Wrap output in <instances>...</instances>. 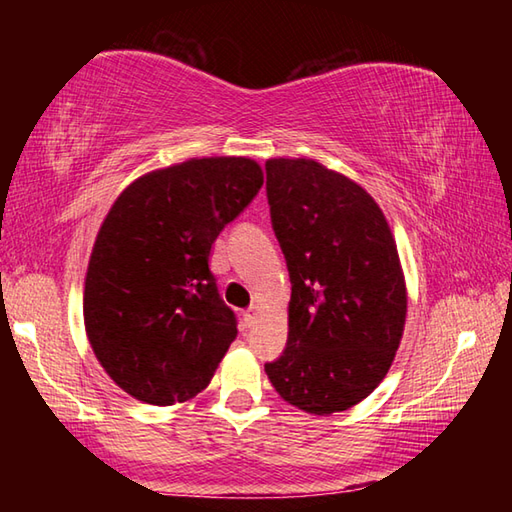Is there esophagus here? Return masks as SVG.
<instances>
[{"instance_id":"1","label":"esophagus","mask_w":512,"mask_h":512,"mask_svg":"<svg viewBox=\"0 0 512 512\" xmlns=\"http://www.w3.org/2000/svg\"><path fill=\"white\" fill-rule=\"evenodd\" d=\"M257 307L255 305H250L246 311H244V323H246V327H250L255 323V318H257Z\"/></svg>"}]
</instances>
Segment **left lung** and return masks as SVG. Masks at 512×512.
<instances>
[{"mask_svg": "<svg viewBox=\"0 0 512 512\" xmlns=\"http://www.w3.org/2000/svg\"><path fill=\"white\" fill-rule=\"evenodd\" d=\"M266 198L291 302L287 348L264 370L298 409L345 411L400 348L406 289L391 228L366 189L314 160H268Z\"/></svg>", "mask_w": 512, "mask_h": 512, "instance_id": "8db88e82", "label": "left lung"}]
</instances>
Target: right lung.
<instances>
[{
    "label": "right lung",
    "mask_w": 512,
    "mask_h": 512,
    "mask_svg": "<svg viewBox=\"0 0 512 512\" xmlns=\"http://www.w3.org/2000/svg\"><path fill=\"white\" fill-rule=\"evenodd\" d=\"M262 185L248 158L189 160L146 173L110 207L92 248L83 316L99 363L128 395L171 406L210 384L237 339L210 250Z\"/></svg>",
    "instance_id": "obj_1"
}]
</instances>
